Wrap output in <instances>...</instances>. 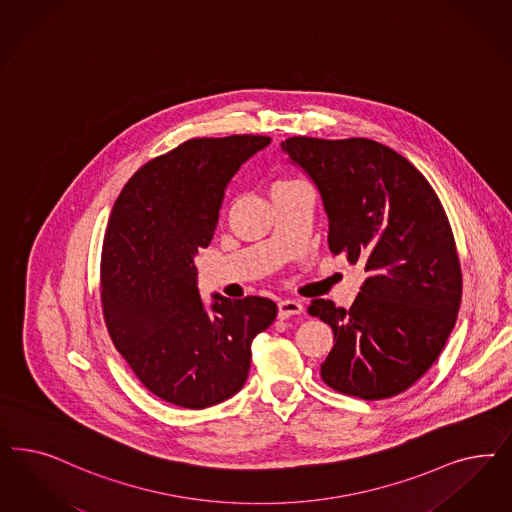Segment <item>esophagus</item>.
Listing matches in <instances>:
<instances>
[{
    "instance_id": "obj_1",
    "label": "esophagus",
    "mask_w": 512,
    "mask_h": 512,
    "mask_svg": "<svg viewBox=\"0 0 512 512\" xmlns=\"http://www.w3.org/2000/svg\"><path fill=\"white\" fill-rule=\"evenodd\" d=\"M301 313H303V303L301 301H294V299L279 301V318H290V316Z\"/></svg>"
}]
</instances>
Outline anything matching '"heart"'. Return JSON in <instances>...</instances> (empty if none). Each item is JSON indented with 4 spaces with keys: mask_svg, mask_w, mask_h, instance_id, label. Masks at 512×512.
<instances>
[{
    "mask_svg": "<svg viewBox=\"0 0 512 512\" xmlns=\"http://www.w3.org/2000/svg\"><path fill=\"white\" fill-rule=\"evenodd\" d=\"M290 182H296V181H277L273 186H282V184H290Z\"/></svg>",
    "mask_w": 512,
    "mask_h": 512,
    "instance_id": "obj_1",
    "label": "heart"
}]
</instances>
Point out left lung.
<instances>
[{"instance_id":"8db88e82","label":"left lung","mask_w":512,"mask_h":512,"mask_svg":"<svg viewBox=\"0 0 512 512\" xmlns=\"http://www.w3.org/2000/svg\"><path fill=\"white\" fill-rule=\"evenodd\" d=\"M281 147L322 198L331 252L367 273L348 311L309 305L335 341L320 375L348 396H397L437 360L458 318L462 271L445 209L426 177L377 141L299 135Z\"/></svg>"}]
</instances>
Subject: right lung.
Returning <instances> with one entry per match:
<instances>
[{"label":"right lung","mask_w":512,"mask_h":512,"mask_svg":"<svg viewBox=\"0 0 512 512\" xmlns=\"http://www.w3.org/2000/svg\"><path fill=\"white\" fill-rule=\"evenodd\" d=\"M271 143L262 135L190 139L143 165L115 201L101 250V301L116 350L154 396L205 409L235 396L250 347L277 305L199 296L196 256L209 247L226 188Z\"/></svg>","instance_id":"right-lung-1"}]
</instances>
